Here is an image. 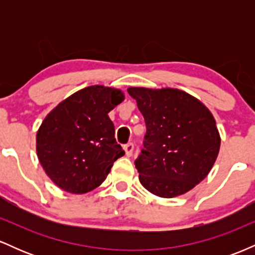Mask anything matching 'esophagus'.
I'll return each mask as SVG.
<instances>
[{
    "mask_svg": "<svg viewBox=\"0 0 255 255\" xmlns=\"http://www.w3.org/2000/svg\"><path fill=\"white\" fill-rule=\"evenodd\" d=\"M124 148H125V152H126V154H127L128 157H130L131 154H133V150H134V144H133V142H128V144H126V145L124 146Z\"/></svg>",
    "mask_w": 255,
    "mask_h": 255,
    "instance_id": "esophagus-1",
    "label": "esophagus"
}]
</instances>
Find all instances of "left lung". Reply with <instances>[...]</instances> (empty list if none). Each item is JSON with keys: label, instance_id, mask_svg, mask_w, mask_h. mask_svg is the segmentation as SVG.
I'll use <instances>...</instances> for the list:
<instances>
[{"label": "left lung", "instance_id": "left-lung-1", "mask_svg": "<svg viewBox=\"0 0 255 255\" xmlns=\"http://www.w3.org/2000/svg\"><path fill=\"white\" fill-rule=\"evenodd\" d=\"M146 124L144 148L134 162L139 180L162 198L184 194L207 176L221 137L212 114L177 89L130 87Z\"/></svg>", "mask_w": 255, "mask_h": 255}]
</instances>
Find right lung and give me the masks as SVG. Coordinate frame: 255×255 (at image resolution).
<instances>
[{"mask_svg": "<svg viewBox=\"0 0 255 255\" xmlns=\"http://www.w3.org/2000/svg\"><path fill=\"white\" fill-rule=\"evenodd\" d=\"M124 101L121 91L89 86L60 103L37 133V154L46 175L63 191L84 194L107 178L125 154L108 116Z\"/></svg>", "mask_w": 255, "mask_h": 255, "instance_id": "obj_1", "label": "right lung"}]
</instances>
